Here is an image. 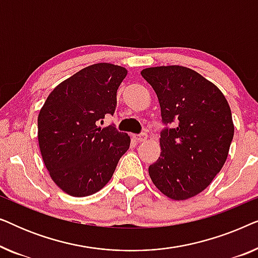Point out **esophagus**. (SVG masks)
I'll list each match as a JSON object with an SVG mask.
<instances>
[{
	"label": "esophagus",
	"mask_w": 258,
	"mask_h": 258,
	"mask_svg": "<svg viewBox=\"0 0 258 258\" xmlns=\"http://www.w3.org/2000/svg\"><path fill=\"white\" fill-rule=\"evenodd\" d=\"M134 140L137 141V142H143V141H146L148 139V135L146 133H141L139 135H134Z\"/></svg>",
	"instance_id": "esophagus-1"
}]
</instances>
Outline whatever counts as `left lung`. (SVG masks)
<instances>
[{
    "label": "left lung",
    "instance_id": "1",
    "mask_svg": "<svg viewBox=\"0 0 258 258\" xmlns=\"http://www.w3.org/2000/svg\"><path fill=\"white\" fill-rule=\"evenodd\" d=\"M141 75L153 87L163 124L161 155L149 167L151 181L169 199L196 196L227 161L234 123L222 91L195 70L181 66L147 68Z\"/></svg>",
    "mask_w": 258,
    "mask_h": 258
}]
</instances>
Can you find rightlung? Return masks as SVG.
Wrapping results in <instances>:
<instances>
[{
  "label": "right lung",
  "mask_w": 258,
  "mask_h": 258,
  "mask_svg": "<svg viewBox=\"0 0 258 258\" xmlns=\"http://www.w3.org/2000/svg\"><path fill=\"white\" fill-rule=\"evenodd\" d=\"M126 69L96 63L80 70L49 94L37 118L38 144L52 181L70 196L93 195L110 181L128 134L101 128L115 112L116 94Z\"/></svg>",
  "instance_id": "obj_1"
}]
</instances>
